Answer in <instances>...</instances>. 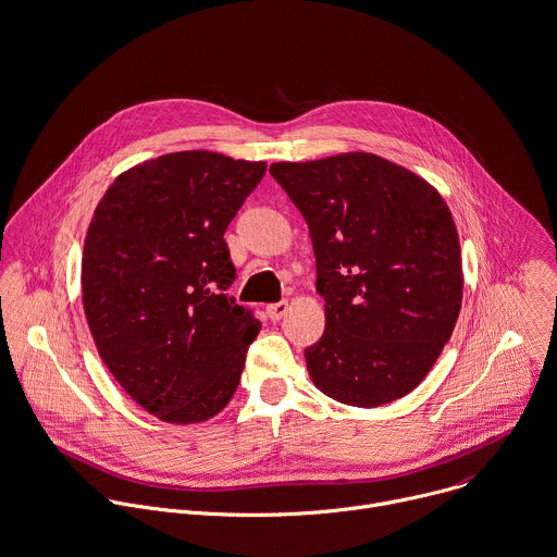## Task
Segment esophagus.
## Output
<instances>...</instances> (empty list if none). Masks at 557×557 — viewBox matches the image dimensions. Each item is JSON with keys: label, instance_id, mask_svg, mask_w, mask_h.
Wrapping results in <instances>:
<instances>
[{"label": "esophagus", "instance_id": "34e87169", "mask_svg": "<svg viewBox=\"0 0 557 557\" xmlns=\"http://www.w3.org/2000/svg\"><path fill=\"white\" fill-rule=\"evenodd\" d=\"M286 312H288V301H277V304L267 306V314L271 321H280Z\"/></svg>", "mask_w": 557, "mask_h": 557}]
</instances>
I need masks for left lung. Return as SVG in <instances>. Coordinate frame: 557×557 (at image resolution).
I'll list each match as a JSON object with an SVG mask.
<instances>
[{
    "label": "left lung",
    "instance_id": "obj_1",
    "mask_svg": "<svg viewBox=\"0 0 557 557\" xmlns=\"http://www.w3.org/2000/svg\"><path fill=\"white\" fill-rule=\"evenodd\" d=\"M271 175L308 223L325 332L306 349L314 386L358 408L412 393L449 343L462 256L445 199L375 153L275 162Z\"/></svg>",
    "mask_w": 557,
    "mask_h": 557
}]
</instances>
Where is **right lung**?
<instances>
[{
	"instance_id": "right-lung-1",
	"label": "right lung",
	"mask_w": 557,
	"mask_h": 557,
	"mask_svg": "<svg viewBox=\"0 0 557 557\" xmlns=\"http://www.w3.org/2000/svg\"><path fill=\"white\" fill-rule=\"evenodd\" d=\"M264 162L177 151L121 173L95 208L82 253L84 314L123 391L166 423L219 414L262 323L227 293V225Z\"/></svg>"
}]
</instances>
